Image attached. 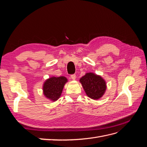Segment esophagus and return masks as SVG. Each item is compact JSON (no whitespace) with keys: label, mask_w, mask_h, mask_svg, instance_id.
Masks as SVG:
<instances>
[{"label":"esophagus","mask_w":147,"mask_h":147,"mask_svg":"<svg viewBox=\"0 0 147 147\" xmlns=\"http://www.w3.org/2000/svg\"><path fill=\"white\" fill-rule=\"evenodd\" d=\"M70 78H71V79H72V80H75V79H76V75H71V76H70Z\"/></svg>","instance_id":"1"}]
</instances>
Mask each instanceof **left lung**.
Wrapping results in <instances>:
<instances>
[{"instance_id": "8db88e82", "label": "left lung", "mask_w": 147, "mask_h": 147, "mask_svg": "<svg viewBox=\"0 0 147 147\" xmlns=\"http://www.w3.org/2000/svg\"><path fill=\"white\" fill-rule=\"evenodd\" d=\"M80 82L86 95L91 99L97 100L103 96L107 89L105 80L94 73H86L80 79Z\"/></svg>"}]
</instances>
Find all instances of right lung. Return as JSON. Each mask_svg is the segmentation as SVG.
<instances>
[{
  "label": "right lung",
  "instance_id": "add662e5",
  "mask_svg": "<svg viewBox=\"0 0 147 147\" xmlns=\"http://www.w3.org/2000/svg\"><path fill=\"white\" fill-rule=\"evenodd\" d=\"M67 82V79L64 76L48 78L43 84V95L49 100L56 101L61 97L65 84Z\"/></svg>",
  "mask_w": 147,
  "mask_h": 147
}]
</instances>
